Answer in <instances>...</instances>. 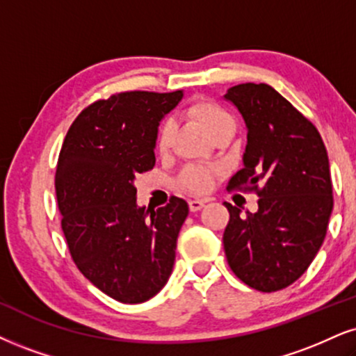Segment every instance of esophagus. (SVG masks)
Instances as JSON below:
<instances>
[{"mask_svg": "<svg viewBox=\"0 0 356 356\" xmlns=\"http://www.w3.org/2000/svg\"><path fill=\"white\" fill-rule=\"evenodd\" d=\"M204 204H206V201H203V200H191L190 201V209L193 213H196V211H200V209L203 208Z\"/></svg>", "mask_w": 356, "mask_h": 356, "instance_id": "34e87169", "label": "esophagus"}]
</instances>
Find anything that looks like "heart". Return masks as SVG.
Wrapping results in <instances>:
<instances>
[{"label": "heart", "instance_id": "obj_1", "mask_svg": "<svg viewBox=\"0 0 356 356\" xmlns=\"http://www.w3.org/2000/svg\"><path fill=\"white\" fill-rule=\"evenodd\" d=\"M188 113L195 118L209 135L216 134V131L226 129V127H234V118L226 108L221 105L209 102V100H198V102L191 104L188 108ZM175 135V124L171 120H163L158 127L156 131V148L160 153H166L170 150L171 143H173ZM213 173L206 168L200 166H190L183 171L181 183L188 190L193 193H204L211 186Z\"/></svg>", "mask_w": 356, "mask_h": 356}]
</instances>
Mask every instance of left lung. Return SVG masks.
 Segmentation results:
<instances>
[{"instance_id":"8db88e82","label":"left lung","mask_w":356,"mask_h":356,"mask_svg":"<svg viewBox=\"0 0 356 356\" xmlns=\"http://www.w3.org/2000/svg\"><path fill=\"white\" fill-rule=\"evenodd\" d=\"M225 99L248 129L243 168L227 190L257 193V211H229L227 264L249 287L275 292L296 282L317 256L333 209L325 145L310 120L267 84H239Z\"/></svg>"}]
</instances>
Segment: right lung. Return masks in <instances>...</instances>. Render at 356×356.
<instances>
[{
    "mask_svg": "<svg viewBox=\"0 0 356 356\" xmlns=\"http://www.w3.org/2000/svg\"><path fill=\"white\" fill-rule=\"evenodd\" d=\"M183 90L120 92L79 113L56 170V196L77 269L108 297L142 304L168 282L188 216L171 196L158 209L137 204L135 178L155 166L156 131Z\"/></svg>",
    "mask_w": 356,
    "mask_h": 356,
    "instance_id": "right-lung-1",
    "label": "right lung"
}]
</instances>
